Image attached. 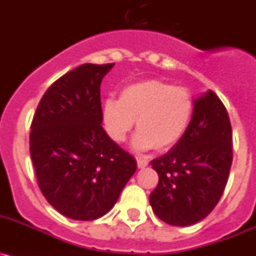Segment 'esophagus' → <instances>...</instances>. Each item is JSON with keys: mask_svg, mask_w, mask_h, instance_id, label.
Listing matches in <instances>:
<instances>
[{"mask_svg": "<svg viewBox=\"0 0 256 256\" xmlns=\"http://www.w3.org/2000/svg\"><path fill=\"white\" fill-rule=\"evenodd\" d=\"M148 165V160H144V159H137V166H138L140 169L146 168Z\"/></svg>", "mask_w": 256, "mask_h": 256, "instance_id": "obj_1", "label": "esophagus"}]
</instances>
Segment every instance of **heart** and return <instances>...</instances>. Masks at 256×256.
<instances>
[{
	"label": "heart",
	"instance_id": "obj_1",
	"mask_svg": "<svg viewBox=\"0 0 256 256\" xmlns=\"http://www.w3.org/2000/svg\"><path fill=\"white\" fill-rule=\"evenodd\" d=\"M194 97L184 87L159 79H146L126 86L119 100L106 98L102 119L112 141H126L133 126V144L137 150H166L177 144L191 122Z\"/></svg>",
	"mask_w": 256,
	"mask_h": 256
}]
</instances>
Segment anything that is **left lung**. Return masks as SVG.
I'll return each mask as SVG.
<instances>
[{"label": "left lung", "mask_w": 256, "mask_h": 256, "mask_svg": "<svg viewBox=\"0 0 256 256\" xmlns=\"http://www.w3.org/2000/svg\"><path fill=\"white\" fill-rule=\"evenodd\" d=\"M194 102L186 133L151 162L159 176L151 206L162 222L178 227L209 216L224 191L232 164V128L220 98L209 91Z\"/></svg>", "instance_id": "obj_1"}]
</instances>
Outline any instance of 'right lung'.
<instances>
[{"label": "right lung", "mask_w": 256, "mask_h": 256, "mask_svg": "<svg viewBox=\"0 0 256 256\" xmlns=\"http://www.w3.org/2000/svg\"><path fill=\"white\" fill-rule=\"evenodd\" d=\"M115 64H83L40 98L30 126V158L40 192L58 212L94 220L110 212L137 169L102 126L100 86Z\"/></svg>", "instance_id": "add662e5"}]
</instances>
